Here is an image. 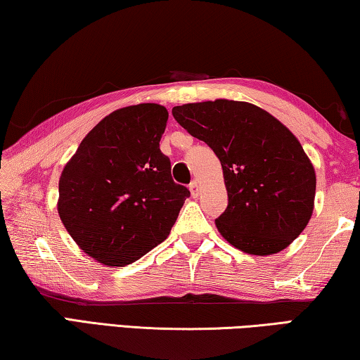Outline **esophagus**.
Instances as JSON below:
<instances>
[{
	"instance_id": "1",
	"label": "esophagus",
	"mask_w": 360,
	"mask_h": 360,
	"mask_svg": "<svg viewBox=\"0 0 360 360\" xmlns=\"http://www.w3.org/2000/svg\"><path fill=\"white\" fill-rule=\"evenodd\" d=\"M188 188H191L192 197H193V198H197L198 195H200V184H198V181H192V182H191V186H188Z\"/></svg>"
}]
</instances>
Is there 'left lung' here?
I'll use <instances>...</instances> for the list:
<instances>
[{
	"label": "left lung",
	"mask_w": 360,
	"mask_h": 360,
	"mask_svg": "<svg viewBox=\"0 0 360 360\" xmlns=\"http://www.w3.org/2000/svg\"><path fill=\"white\" fill-rule=\"evenodd\" d=\"M172 112L221 160L229 205L216 219L219 233L252 255L288 248L311 219L316 195L313 163L294 133L246 101L187 103Z\"/></svg>",
	"instance_id": "1"
}]
</instances>
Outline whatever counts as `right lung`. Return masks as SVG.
I'll return each instance as SVG.
<instances>
[{"label":"right lung","instance_id":"right-lung-1","mask_svg":"<svg viewBox=\"0 0 360 360\" xmlns=\"http://www.w3.org/2000/svg\"><path fill=\"white\" fill-rule=\"evenodd\" d=\"M167 120L155 103L117 109L87 133L60 176L58 216L103 265H129L165 241L191 195L173 181L158 144Z\"/></svg>","mask_w":360,"mask_h":360}]
</instances>
